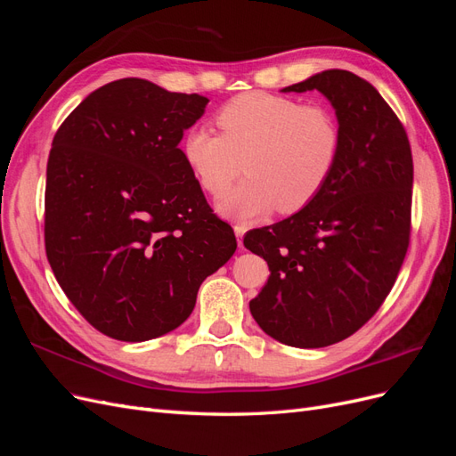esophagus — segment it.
Here are the masks:
<instances>
[{
	"mask_svg": "<svg viewBox=\"0 0 456 456\" xmlns=\"http://www.w3.org/2000/svg\"><path fill=\"white\" fill-rule=\"evenodd\" d=\"M233 232H236L238 243H240V247H241V245H243V233L247 232V226H245V224H236V226H233Z\"/></svg>",
	"mask_w": 456,
	"mask_h": 456,
	"instance_id": "1",
	"label": "esophagus"
}]
</instances>
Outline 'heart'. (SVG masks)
Instances as JSON below:
<instances>
[{"label":"heart","mask_w":456,"mask_h":456,"mask_svg":"<svg viewBox=\"0 0 456 456\" xmlns=\"http://www.w3.org/2000/svg\"><path fill=\"white\" fill-rule=\"evenodd\" d=\"M216 126L223 134L190 129L183 154L213 198L224 196L243 169L251 175L223 201L233 216H255L273 207L281 215L302 211L322 194L340 159V119L322 102L249 91L220 106Z\"/></svg>","instance_id":"obj_1"}]
</instances>
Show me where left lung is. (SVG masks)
<instances>
[{
    "label": "left lung",
    "mask_w": 456,
    "mask_h": 456,
    "mask_svg": "<svg viewBox=\"0 0 456 456\" xmlns=\"http://www.w3.org/2000/svg\"><path fill=\"white\" fill-rule=\"evenodd\" d=\"M322 91L342 127L333 176L308 207L245 233L270 278L249 302L287 346L323 348L362 329L392 291L411 240L412 156L403 123L369 81L325 70L283 91Z\"/></svg>",
    "instance_id": "8db88e82"
}]
</instances>
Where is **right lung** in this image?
I'll return each instance as SVG.
<instances>
[{
  "label": "right lung",
  "instance_id": "add662e5",
  "mask_svg": "<svg viewBox=\"0 0 456 456\" xmlns=\"http://www.w3.org/2000/svg\"><path fill=\"white\" fill-rule=\"evenodd\" d=\"M207 102L126 77L93 91L54 133L47 260L68 300L110 338L176 329L201 281L236 251L178 148Z\"/></svg>",
  "mask_w": 456,
  "mask_h": 456
}]
</instances>
